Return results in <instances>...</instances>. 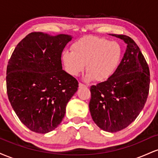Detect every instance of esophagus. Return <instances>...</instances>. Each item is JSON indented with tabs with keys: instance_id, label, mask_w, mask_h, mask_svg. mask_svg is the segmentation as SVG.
<instances>
[{
	"instance_id": "1",
	"label": "esophagus",
	"mask_w": 158,
	"mask_h": 158,
	"mask_svg": "<svg viewBox=\"0 0 158 158\" xmlns=\"http://www.w3.org/2000/svg\"><path fill=\"white\" fill-rule=\"evenodd\" d=\"M84 87H85V85L82 84V83H81V82H79V88H84Z\"/></svg>"
}]
</instances>
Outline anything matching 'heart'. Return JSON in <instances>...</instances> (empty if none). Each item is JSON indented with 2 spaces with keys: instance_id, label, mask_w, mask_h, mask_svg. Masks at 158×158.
<instances>
[{
  "instance_id": "b5f03b06",
  "label": "heart",
  "mask_w": 158,
  "mask_h": 158,
  "mask_svg": "<svg viewBox=\"0 0 158 158\" xmlns=\"http://www.w3.org/2000/svg\"><path fill=\"white\" fill-rule=\"evenodd\" d=\"M72 51L62 54L65 70L70 75L77 77L84 70V79L97 81L108 79L114 73L120 62L122 50L116 41L104 38L85 36L77 40L72 46Z\"/></svg>"
}]
</instances>
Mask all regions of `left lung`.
I'll use <instances>...</instances> for the list:
<instances>
[{
  "label": "left lung",
  "instance_id": "8db88e82",
  "mask_svg": "<svg viewBox=\"0 0 158 158\" xmlns=\"http://www.w3.org/2000/svg\"><path fill=\"white\" fill-rule=\"evenodd\" d=\"M111 35L127 44L126 52L108 80L90 87L89 108L98 127L106 131L117 132L134 122L144 108L149 91L150 73L133 39L125 35Z\"/></svg>",
  "mask_w": 158,
  "mask_h": 158
}]
</instances>
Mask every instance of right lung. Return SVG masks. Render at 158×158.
I'll use <instances>...</instances> for the list:
<instances>
[{"label": "right lung", "instance_id": "1", "mask_svg": "<svg viewBox=\"0 0 158 158\" xmlns=\"http://www.w3.org/2000/svg\"><path fill=\"white\" fill-rule=\"evenodd\" d=\"M71 39L64 34L31 32L18 44L9 60V100L21 123L36 133L58 127L78 90V81L61 66V52Z\"/></svg>", "mask_w": 158, "mask_h": 158}]
</instances>
